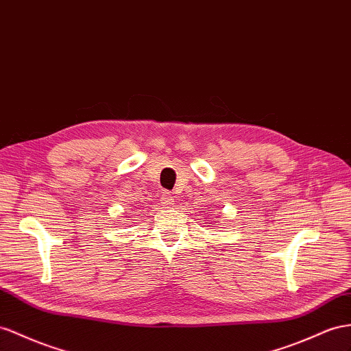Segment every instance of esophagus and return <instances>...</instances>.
I'll return each mask as SVG.
<instances>
[{
    "label": "esophagus",
    "instance_id": "34e87169",
    "mask_svg": "<svg viewBox=\"0 0 351 351\" xmlns=\"http://www.w3.org/2000/svg\"><path fill=\"white\" fill-rule=\"evenodd\" d=\"M161 204H163L165 208H167V209L173 208V206H175V199H173V195H172V194H169V193H165L163 195H161Z\"/></svg>",
    "mask_w": 351,
    "mask_h": 351
}]
</instances>
